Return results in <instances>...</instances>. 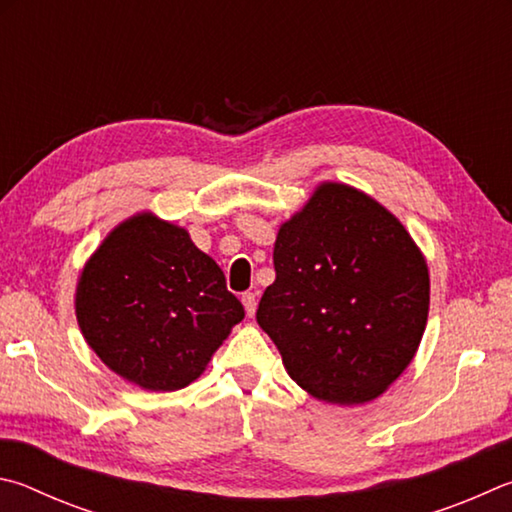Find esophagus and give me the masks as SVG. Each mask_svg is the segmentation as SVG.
<instances>
[{
    "label": "esophagus",
    "instance_id": "esophagus-1",
    "mask_svg": "<svg viewBox=\"0 0 512 512\" xmlns=\"http://www.w3.org/2000/svg\"><path fill=\"white\" fill-rule=\"evenodd\" d=\"M242 306H245V312H247L249 317H254V312H256V294L254 292L242 294Z\"/></svg>",
    "mask_w": 512,
    "mask_h": 512
}]
</instances>
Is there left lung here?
Masks as SVG:
<instances>
[{
    "instance_id": "1",
    "label": "left lung",
    "mask_w": 512,
    "mask_h": 512,
    "mask_svg": "<svg viewBox=\"0 0 512 512\" xmlns=\"http://www.w3.org/2000/svg\"><path fill=\"white\" fill-rule=\"evenodd\" d=\"M274 272L256 321L315 398L362 405L414 360L429 310L427 263L373 197L321 184L279 229Z\"/></svg>"
}]
</instances>
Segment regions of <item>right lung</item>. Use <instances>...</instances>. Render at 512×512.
Segmentation results:
<instances>
[{"label":"right lung","mask_w":512,"mask_h":512,"mask_svg":"<svg viewBox=\"0 0 512 512\" xmlns=\"http://www.w3.org/2000/svg\"><path fill=\"white\" fill-rule=\"evenodd\" d=\"M76 317L114 373L143 389L177 391L200 378L245 308L184 229L139 213L87 261Z\"/></svg>","instance_id":"add662e5"}]
</instances>
